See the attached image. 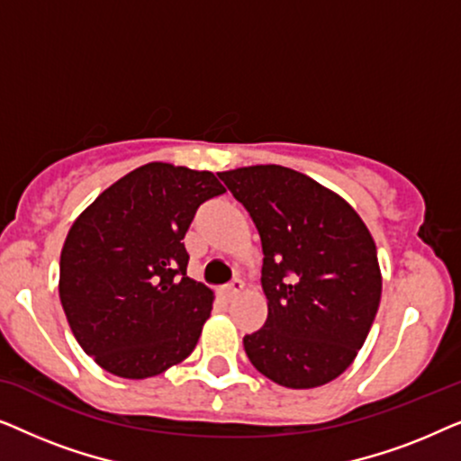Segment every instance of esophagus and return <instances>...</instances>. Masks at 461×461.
<instances>
[{
	"label": "esophagus",
	"instance_id": "esophagus-1",
	"mask_svg": "<svg viewBox=\"0 0 461 461\" xmlns=\"http://www.w3.org/2000/svg\"><path fill=\"white\" fill-rule=\"evenodd\" d=\"M243 289V281L241 279H235L232 283H229V285L226 287H222V295H224V300L226 302H230L232 298H235V295L241 292Z\"/></svg>",
	"mask_w": 461,
	"mask_h": 461
}]
</instances>
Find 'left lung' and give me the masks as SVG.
<instances>
[{"instance_id": "1", "label": "left lung", "mask_w": 461, "mask_h": 461, "mask_svg": "<svg viewBox=\"0 0 461 461\" xmlns=\"http://www.w3.org/2000/svg\"><path fill=\"white\" fill-rule=\"evenodd\" d=\"M260 232L268 317L243 338L251 365L287 388L336 380L355 361L382 295L375 243L358 213L283 166L220 172Z\"/></svg>"}]
</instances>
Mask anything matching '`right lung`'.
I'll list each match as a JSON object with an SVG mask.
<instances>
[{"label":"right lung","mask_w":461,"mask_h":461,"mask_svg":"<svg viewBox=\"0 0 461 461\" xmlns=\"http://www.w3.org/2000/svg\"><path fill=\"white\" fill-rule=\"evenodd\" d=\"M222 193L212 172L147 163L73 222L60 302L75 339L109 374L144 380L194 350L213 294L186 276L182 239L199 205Z\"/></svg>","instance_id":"add662e5"}]
</instances>
